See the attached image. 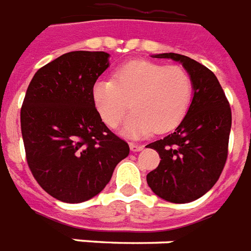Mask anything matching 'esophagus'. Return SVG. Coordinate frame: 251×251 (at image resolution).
<instances>
[{
  "label": "esophagus",
  "mask_w": 251,
  "mask_h": 251,
  "mask_svg": "<svg viewBox=\"0 0 251 251\" xmlns=\"http://www.w3.org/2000/svg\"><path fill=\"white\" fill-rule=\"evenodd\" d=\"M129 148H131V151L132 152H139V151H142L144 148L143 144H135V143H129Z\"/></svg>",
  "instance_id": "esophagus-1"
}]
</instances>
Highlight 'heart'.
<instances>
[{
    "label": "heart",
    "instance_id": "b5f03b06",
    "mask_svg": "<svg viewBox=\"0 0 251 251\" xmlns=\"http://www.w3.org/2000/svg\"><path fill=\"white\" fill-rule=\"evenodd\" d=\"M193 99V78L182 67H167L147 60H133L113 73L112 81L99 80L92 87L96 112L109 128L118 127L131 103L133 113L120 132L144 138L167 132L187 113Z\"/></svg>",
    "mask_w": 251,
    "mask_h": 251
}]
</instances>
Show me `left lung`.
Wrapping results in <instances>:
<instances>
[{"label": "left lung", "mask_w": 251, "mask_h": 251, "mask_svg": "<svg viewBox=\"0 0 251 251\" xmlns=\"http://www.w3.org/2000/svg\"><path fill=\"white\" fill-rule=\"evenodd\" d=\"M151 57L182 64L193 78V99L175 131L147 146L162 159L148 173L147 183L167 202H193L217 183L226 163L231 109L218 78L208 68L178 53Z\"/></svg>", "instance_id": "left-lung-1"}]
</instances>
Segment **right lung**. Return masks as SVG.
Instances as JSON below:
<instances>
[{
    "mask_svg": "<svg viewBox=\"0 0 251 251\" xmlns=\"http://www.w3.org/2000/svg\"><path fill=\"white\" fill-rule=\"evenodd\" d=\"M109 67V53L76 50L40 68L21 108L29 168L53 198L67 203L96 197L129 153L95 109L92 87Z\"/></svg>",
    "mask_w": 251,
    "mask_h": 251,
    "instance_id": "right-lung-1",
    "label": "right lung"
}]
</instances>
